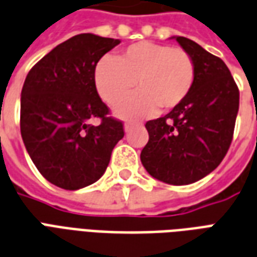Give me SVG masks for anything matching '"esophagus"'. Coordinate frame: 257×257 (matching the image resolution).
Listing matches in <instances>:
<instances>
[{
  "instance_id": "obj_1",
  "label": "esophagus",
  "mask_w": 257,
  "mask_h": 257,
  "mask_svg": "<svg viewBox=\"0 0 257 257\" xmlns=\"http://www.w3.org/2000/svg\"><path fill=\"white\" fill-rule=\"evenodd\" d=\"M133 126H134L133 123H130V121H127L126 124H124V131H126V133H128V131H130L131 128H133Z\"/></svg>"
}]
</instances>
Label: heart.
Listing matches in <instances>:
<instances>
[{"mask_svg": "<svg viewBox=\"0 0 257 257\" xmlns=\"http://www.w3.org/2000/svg\"><path fill=\"white\" fill-rule=\"evenodd\" d=\"M194 63L181 48L142 41L115 56L102 57L94 68V85L102 100L113 105L131 91H140L115 106L121 119L167 112L186 100L194 82Z\"/></svg>", "mask_w": 257, "mask_h": 257, "instance_id": "heart-1", "label": "heart"}]
</instances>
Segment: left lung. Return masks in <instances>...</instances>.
<instances>
[{
    "label": "left lung",
    "instance_id": "left-lung-1",
    "mask_svg": "<svg viewBox=\"0 0 257 257\" xmlns=\"http://www.w3.org/2000/svg\"><path fill=\"white\" fill-rule=\"evenodd\" d=\"M194 63V82L182 104L147 121L149 141L141 163L168 185H189L207 177L226 156L238 113L239 91L223 60L185 37H172Z\"/></svg>",
    "mask_w": 257,
    "mask_h": 257
}]
</instances>
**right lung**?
Wrapping results in <instances>:
<instances>
[{
  "label": "right lung",
  "instance_id": "add662e5",
  "mask_svg": "<svg viewBox=\"0 0 257 257\" xmlns=\"http://www.w3.org/2000/svg\"><path fill=\"white\" fill-rule=\"evenodd\" d=\"M119 39L79 34L30 69L20 100V131L38 171L50 183L78 190L97 182L120 141L123 123L109 117L94 85V68ZM100 117L93 126L88 120Z\"/></svg>",
  "mask_w": 257,
  "mask_h": 257
}]
</instances>
